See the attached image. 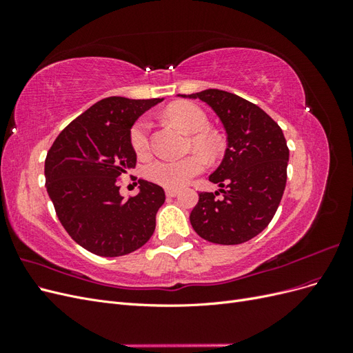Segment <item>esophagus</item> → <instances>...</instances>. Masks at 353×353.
Returning a JSON list of instances; mask_svg holds the SVG:
<instances>
[{
    "label": "esophagus",
    "instance_id": "obj_1",
    "mask_svg": "<svg viewBox=\"0 0 353 353\" xmlns=\"http://www.w3.org/2000/svg\"><path fill=\"white\" fill-rule=\"evenodd\" d=\"M176 194H178L176 190H170V188L166 190V196H168V197H175Z\"/></svg>",
    "mask_w": 353,
    "mask_h": 353
}]
</instances>
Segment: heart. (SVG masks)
I'll return each instance as SVG.
<instances>
[{
	"label": "heart",
	"mask_w": 353,
	"mask_h": 353,
	"mask_svg": "<svg viewBox=\"0 0 353 353\" xmlns=\"http://www.w3.org/2000/svg\"><path fill=\"white\" fill-rule=\"evenodd\" d=\"M166 119L174 122L190 137V144L200 154L212 157L219 148V138L208 131L209 119L206 113L193 103H174L165 112ZM150 130L152 123L147 117H140L130 132L132 150L138 157H145L150 153ZM203 170V162L197 156H188L181 160L159 159L145 168L147 178L165 188L176 190L184 187L188 181Z\"/></svg>",
	"instance_id": "heart-1"
}]
</instances>
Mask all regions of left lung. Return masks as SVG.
Here are the masks:
<instances>
[{
	"mask_svg": "<svg viewBox=\"0 0 353 353\" xmlns=\"http://www.w3.org/2000/svg\"><path fill=\"white\" fill-rule=\"evenodd\" d=\"M188 97L210 105L225 128L228 143L222 163L209 176L221 190L199 193L190 213L191 225L201 239L215 244L249 241L268 227L284 193L288 163L284 134L259 105L236 94L205 90Z\"/></svg>",
	"mask_w": 353,
	"mask_h": 353,
	"instance_id": "left-lung-1",
	"label": "left lung"
}]
</instances>
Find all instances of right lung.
<instances>
[{"instance_id": "1", "label": "right lung", "mask_w": 353, "mask_h": 353, "mask_svg": "<svg viewBox=\"0 0 353 353\" xmlns=\"http://www.w3.org/2000/svg\"><path fill=\"white\" fill-rule=\"evenodd\" d=\"M162 99L109 97L63 130L46 159V187L69 236L88 252L116 258L144 245L165 203L163 188L138 179L140 193L125 200L121 176L135 168L130 132L134 122Z\"/></svg>"}]
</instances>
